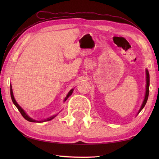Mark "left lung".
I'll return each mask as SVG.
<instances>
[{"label": "left lung", "mask_w": 159, "mask_h": 159, "mask_svg": "<svg viewBox=\"0 0 159 159\" xmlns=\"http://www.w3.org/2000/svg\"><path fill=\"white\" fill-rule=\"evenodd\" d=\"M146 95H145V98L143 102L142 105H141L140 109L139 111V113H140V111L143 109V108L146 105V104L147 102V100L148 98V96H149V87H150V75H149V72L148 71L146 70Z\"/></svg>", "instance_id": "obj_1"}]
</instances>
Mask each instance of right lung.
Returning a JSON list of instances; mask_svg holds the SVG:
<instances>
[{
	"label": "right lung",
	"instance_id": "right-lung-1",
	"mask_svg": "<svg viewBox=\"0 0 159 159\" xmlns=\"http://www.w3.org/2000/svg\"><path fill=\"white\" fill-rule=\"evenodd\" d=\"M73 91H74L73 89H71V90L70 91V92H69L68 94H67V96H66V98H65V100H64V101H66L67 98H68L69 96H70L71 95H72ZM10 93H11V100H12V101H13V104H15V106L17 107V109H18V111H20V113H21V115L23 116V117L25 118V120L29 121H31V122H43V121H46L51 120L53 119L54 117H55L57 116V115H55V116H51V117L47 118V119H46V120H42V121H36V120H33L32 118H31L29 116H28V115L25 112V111H24V110L22 109V108L20 107V106L19 105V104L16 102V100L14 99V97H13V92H12L11 86V88H10Z\"/></svg>",
	"mask_w": 159,
	"mask_h": 159
}]
</instances>
